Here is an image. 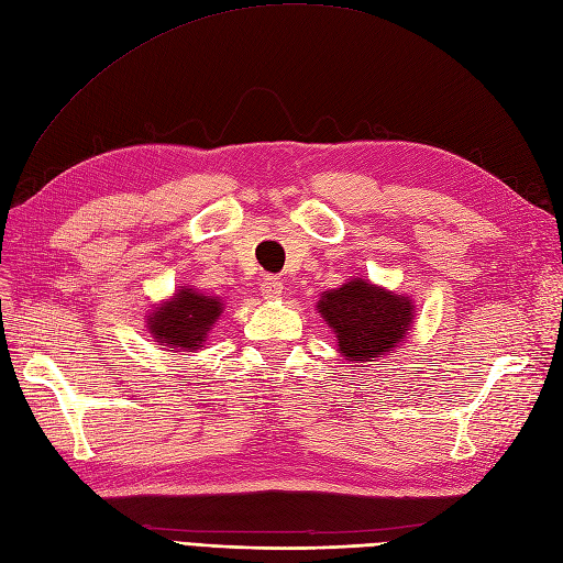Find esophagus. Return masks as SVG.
I'll list each match as a JSON object with an SVG mask.
<instances>
[{"instance_id": "1", "label": "esophagus", "mask_w": 563, "mask_h": 563, "mask_svg": "<svg viewBox=\"0 0 563 563\" xmlns=\"http://www.w3.org/2000/svg\"><path fill=\"white\" fill-rule=\"evenodd\" d=\"M262 295H264V299H280V295H283V283H280V278L266 276V278L262 280Z\"/></svg>"}]
</instances>
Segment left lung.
Instances as JSON below:
<instances>
[{"label":"left lung","mask_w":563,"mask_h":563,"mask_svg":"<svg viewBox=\"0 0 563 563\" xmlns=\"http://www.w3.org/2000/svg\"><path fill=\"white\" fill-rule=\"evenodd\" d=\"M318 313L339 339V350L347 362H376L399 347L415 320L408 297L371 285L364 278L329 289L318 301Z\"/></svg>","instance_id":"1"}]
</instances>
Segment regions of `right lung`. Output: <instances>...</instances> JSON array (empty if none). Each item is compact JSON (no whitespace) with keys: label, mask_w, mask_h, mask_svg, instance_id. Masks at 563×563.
Here are the masks:
<instances>
[{"label":"right lung","mask_w":563,"mask_h":563,"mask_svg":"<svg viewBox=\"0 0 563 563\" xmlns=\"http://www.w3.org/2000/svg\"><path fill=\"white\" fill-rule=\"evenodd\" d=\"M220 297H206L192 287H183L174 299L159 303L148 316V331L159 345L178 352H195L203 347L208 331L222 313Z\"/></svg>","instance_id":"1"}]
</instances>
